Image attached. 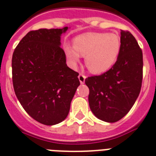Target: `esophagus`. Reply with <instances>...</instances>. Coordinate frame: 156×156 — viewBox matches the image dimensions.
Returning a JSON list of instances; mask_svg holds the SVG:
<instances>
[{
    "mask_svg": "<svg viewBox=\"0 0 156 156\" xmlns=\"http://www.w3.org/2000/svg\"><path fill=\"white\" fill-rule=\"evenodd\" d=\"M78 79H79V81H80L81 84H84L85 79H86V76H85L84 74H80L79 75H78Z\"/></svg>",
    "mask_w": 156,
    "mask_h": 156,
    "instance_id": "1",
    "label": "esophagus"
}]
</instances>
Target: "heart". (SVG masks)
I'll use <instances>...</instances> for the list:
<instances>
[{
	"mask_svg": "<svg viewBox=\"0 0 156 156\" xmlns=\"http://www.w3.org/2000/svg\"><path fill=\"white\" fill-rule=\"evenodd\" d=\"M74 48L66 46L64 48L67 58L75 65L80 55L86 56V66L94 74H101L109 70L116 62L120 51L118 36L107 32H89L75 37Z\"/></svg>",
	"mask_w": 156,
	"mask_h": 156,
	"instance_id": "b5f03b06",
	"label": "heart"
}]
</instances>
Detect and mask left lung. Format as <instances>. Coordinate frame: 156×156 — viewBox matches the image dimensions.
<instances>
[{
    "instance_id": "1",
    "label": "left lung",
    "mask_w": 156,
    "mask_h": 156,
    "mask_svg": "<svg viewBox=\"0 0 156 156\" xmlns=\"http://www.w3.org/2000/svg\"><path fill=\"white\" fill-rule=\"evenodd\" d=\"M120 51L116 62L101 75L90 76L89 104L98 119L114 123L129 112L136 101L143 80V52L129 31H120Z\"/></svg>"
}]
</instances>
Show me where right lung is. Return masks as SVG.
<instances>
[{"label": "right lung", "instance_id": "right-lung-1", "mask_svg": "<svg viewBox=\"0 0 156 156\" xmlns=\"http://www.w3.org/2000/svg\"><path fill=\"white\" fill-rule=\"evenodd\" d=\"M68 27L30 31L12 58L16 96L34 120L54 125L66 119L80 85L78 73L66 63L60 36Z\"/></svg>", "mask_w": 156, "mask_h": 156}]
</instances>
